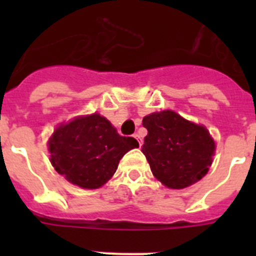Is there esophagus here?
Here are the masks:
<instances>
[{
	"label": "esophagus",
	"mask_w": 256,
	"mask_h": 256,
	"mask_svg": "<svg viewBox=\"0 0 256 256\" xmlns=\"http://www.w3.org/2000/svg\"><path fill=\"white\" fill-rule=\"evenodd\" d=\"M134 138L137 140V141H138L140 146H141V144H142V137H141V136H140L138 133H134Z\"/></svg>",
	"instance_id": "obj_1"
}]
</instances>
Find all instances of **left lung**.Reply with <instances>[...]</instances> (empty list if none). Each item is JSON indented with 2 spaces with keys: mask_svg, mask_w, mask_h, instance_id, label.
<instances>
[{
  "mask_svg": "<svg viewBox=\"0 0 256 256\" xmlns=\"http://www.w3.org/2000/svg\"><path fill=\"white\" fill-rule=\"evenodd\" d=\"M148 130L142 152L152 174L169 188H184L209 170L216 144L206 128L165 110L142 120Z\"/></svg>",
  "mask_w": 256,
  "mask_h": 256,
  "instance_id": "1",
  "label": "left lung"
}]
</instances>
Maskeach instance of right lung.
<instances>
[{
  "instance_id": "1",
  "label": "right lung",
  "mask_w": 256,
  "mask_h": 256,
  "mask_svg": "<svg viewBox=\"0 0 256 256\" xmlns=\"http://www.w3.org/2000/svg\"><path fill=\"white\" fill-rule=\"evenodd\" d=\"M134 148H138L137 140L120 136L98 114L76 118L60 126L48 142L56 172L82 188L105 184L124 154Z\"/></svg>"
}]
</instances>
